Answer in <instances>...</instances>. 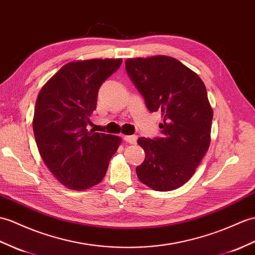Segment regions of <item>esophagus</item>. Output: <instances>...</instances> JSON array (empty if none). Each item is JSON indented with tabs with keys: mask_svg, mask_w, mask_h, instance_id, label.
I'll return each instance as SVG.
<instances>
[{
	"mask_svg": "<svg viewBox=\"0 0 255 255\" xmlns=\"http://www.w3.org/2000/svg\"><path fill=\"white\" fill-rule=\"evenodd\" d=\"M124 140L128 142V143H130V144H134L135 142H137V137L133 134L132 135H125V137H124Z\"/></svg>",
	"mask_w": 255,
	"mask_h": 255,
	"instance_id": "1",
	"label": "esophagus"
}]
</instances>
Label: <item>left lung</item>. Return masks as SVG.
Instances as JSON below:
<instances>
[{"instance_id": "left-lung-1", "label": "left lung", "mask_w": 255, "mask_h": 255, "mask_svg": "<svg viewBox=\"0 0 255 255\" xmlns=\"http://www.w3.org/2000/svg\"><path fill=\"white\" fill-rule=\"evenodd\" d=\"M126 70L150 112H161V137L139 138L145 158L135 171L156 191L191 178L211 143L213 110L200 77L174 57L128 58Z\"/></svg>"}]
</instances>
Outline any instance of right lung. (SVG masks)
<instances>
[{
    "mask_svg": "<svg viewBox=\"0 0 255 255\" xmlns=\"http://www.w3.org/2000/svg\"><path fill=\"white\" fill-rule=\"evenodd\" d=\"M122 58L67 63L41 88L33 133L41 157L62 185L82 191L102 181L122 138L87 129L98 92Z\"/></svg>",
    "mask_w": 255,
    "mask_h": 255,
    "instance_id": "1",
    "label": "right lung"
}]
</instances>
